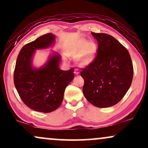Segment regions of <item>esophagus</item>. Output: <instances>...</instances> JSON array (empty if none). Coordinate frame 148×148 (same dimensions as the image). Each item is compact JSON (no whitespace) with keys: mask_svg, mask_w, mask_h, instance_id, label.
Here are the masks:
<instances>
[{"mask_svg":"<svg viewBox=\"0 0 148 148\" xmlns=\"http://www.w3.org/2000/svg\"><path fill=\"white\" fill-rule=\"evenodd\" d=\"M74 73L75 75H79V70L77 69H75L74 71Z\"/></svg>","mask_w":148,"mask_h":148,"instance_id":"esophagus-1","label":"esophagus"}]
</instances>
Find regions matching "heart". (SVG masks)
<instances>
[{
    "label": "heart",
    "instance_id": "b5f03b06",
    "mask_svg": "<svg viewBox=\"0 0 148 148\" xmlns=\"http://www.w3.org/2000/svg\"><path fill=\"white\" fill-rule=\"evenodd\" d=\"M97 51V45L95 41L84 39H78L71 43L70 53L77 56V62L81 66H86L95 60Z\"/></svg>",
    "mask_w": 148,
    "mask_h": 148
}]
</instances>
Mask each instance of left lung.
Masks as SVG:
<instances>
[{
  "label": "left lung",
  "mask_w": 148,
  "mask_h": 148,
  "mask_svg": "<svg viewBox=\"0 0 148 148\" xmlns=\"http://www.w3.org/2000/svg\"><path fill=\"white\" fill-rule=\"evenodd\" d=\"M91 33L99 45L95 60L81 71L84 80L83 93L94 106H114L122 100L131 85V58L127 49L112 36Z\"/></svg>",
  "instance_id": "8db88e82"
}]
</instances>
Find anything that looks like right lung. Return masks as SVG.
Masks as SVG:
<instances>
[{
	"mask_svg": "<svg viewBox=\"0 0 148 148\" xmlns=\"http://www.w3.org/2000/svg\"><path fill=\"white\" fill-rule=\"evenodd\" d=\"M56 36L47 33L25 45L18 54L14 71V84L25 105L34 111L49 113L61 105L65 88L74 78V69L59 68L61 56L53 52L43 66L32 65L37 49L48 48L55 43Z\"/></svg>",
	"mask_w": 148,
	"mask_h": 148,
	"instance_id": "1",
	"label": "right lung"
}]
</instances>
